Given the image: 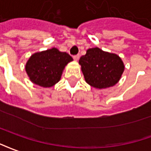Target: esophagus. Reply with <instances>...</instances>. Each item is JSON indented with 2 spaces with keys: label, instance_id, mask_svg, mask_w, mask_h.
Instances as JSON below:
<instances>
[{
  "label": "esophagus",
  "instance_id": "esophagus-1",
  "mask_svg": "<svg viewBox=\"0 0 151 151\" xmlns=\"http://www.w3.org/2000/svg\"><path fill=\"white\" fill-rule=\"evenodd\" d=\"M80 55H76L73 56V59H74L76 61H78V60H79V59H80Z\"/></svg>",
  "mask_w": 151,
  "mask_h": 151
}]
</instances>
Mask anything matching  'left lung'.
I'll list each match as a JSON object with an SVG mask.
<instances>
[{
    "instance_id": "8db88e82",
    "label": "left lung",
    "mask_w": 151,
    "mask_h": 151,
    "mask_svg": "<svg viewBox=\"0 0 151 151\" xmlns=\"http://www.w3.org/2000/svg\"><path fill=\"white\" fill-rule=\"evenodd\" d=\"M79 63L85 81L99 89L115 85L125 69L117 55L104 51L98 47L88 49L85 55L80 57Z\"/></svg>"
}]
</instances>
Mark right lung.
<instances>
[{
	"mask_svg": "<svg viewBox=\"0 0 151 151\" xmlns=\"http://www.w3.org/2000/svg\"><path fill=\"white\" fill-rule=\"evenodd\" d=\"M73 59L68 53L56 48L35 53L26 64L29 80L43 88H50L58 83L65 66Z\"/></svg>",
	"mask_w": 151,
	"mask_h": 151,
	"instance_id": "right-lung-1",
	"label": "right lung"
}]
</instances>
